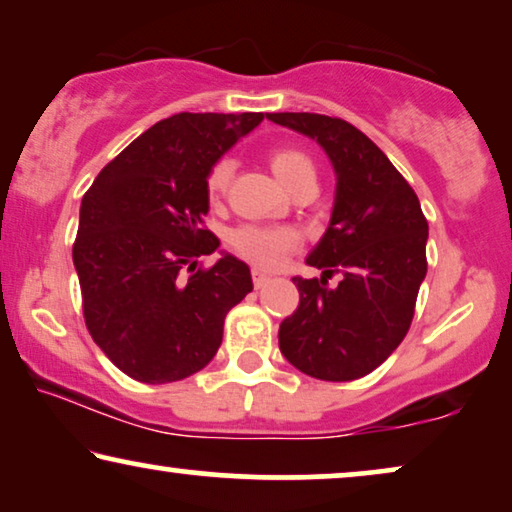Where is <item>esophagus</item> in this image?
<instances>
[{"mask_svg":"<svg viewBox=\"0 0 512 512\" xmlns=\"http://www.w3.org/2000/svg\"><path fill=\"white\" fill-rule=\"evenodd\" d=\"M253 283H255V287H257V290H259V287H264L266 283H269V276H266L264 271L255 269V271H253Z\"/></svg>","mask_w":512,"mask_h":512,"instance_id":"34e87169","label":"esophagus"}]
</instances>
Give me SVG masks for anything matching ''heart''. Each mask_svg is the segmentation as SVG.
Returning a JSON list of instances; mask_svg holds the SVG:
<instances>
[{
  "instance_id": "heart-1",
  "label": "heart",
  "mask_w": 512,
  "mask_h": 512,
  "mask_svg": "<svg viewBox=\"0 0 512 512\" xmlns=\"http://www.w3.org/2000/svg\"><path fill=\"white\" fill-rule=\"evenodd\" d=\"M269 164L273 174L280 178L285 187H297L304 181H315V164L304 150L299 148H276L269 153ZM232 176V162L218 160L211 164L204 178V192L211 204H218L229 185ZM229 246L236 255L264 269H273L299 246V236L290 227H264V225H243L234 229L229 236Z\"/></svg>"
}]
</instances>
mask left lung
I'll return each mask as SVG.
<instances>
[{
    "label": "left lung",
    "mask_w": 512,
    "mask_h": 512,
    "mask_svg": "<svg viewBox=\"0 0 512 512\" xmlns=\"http://www.w3.org/2000/svg\"><path fill=\"white\" fill-rule=\"evenodd\" d=\"M266 118L318 141L338 176L329 229L306 259L322 269V278H292L299 306L280 322V352L311 378H364L399 348L413 322L427 276L429 225L420 199L383 150L348 120L320 113ZM336 272L342 280L331 288Z\"/></svg>",
    "instance_id": "8db88e82"
}]
</instances>
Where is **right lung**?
<instances>
[{"mask_svg": "<svg viewBox=\"0 0 512 512\" xmlns=\"http://www.w3.org/2000/svg\"><path fill=\"white\" fill-rule=\"evenodd\" d=\"M264 113H178L146 129L83 194L74 266L92 341L129 378L176 383L204 369L225 318L253 290L248 264L206 227L211 164Z\"/></svg>", "mask_w": 512, "mask_h": 512, "instance_id": "1", "label": "right lung"}]
</instances>
